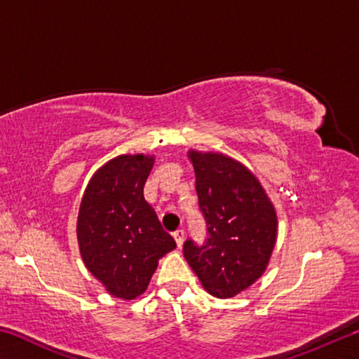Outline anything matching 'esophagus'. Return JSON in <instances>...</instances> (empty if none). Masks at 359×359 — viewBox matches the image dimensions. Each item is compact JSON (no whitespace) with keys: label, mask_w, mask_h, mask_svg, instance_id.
<instances>
[{"label":"esophagus","mask_w":359,"mask_h":359,"mask_svg":"<svg viewBox=\"0 0 359 359\" xmlns=\"http://www.w3.org/2000/svg\"><path fill=\"white\" fill-rule=\"evenodd\" d=\"M172 236H174L175 242H177V247H182V244H184V239H185V231L184 229H177Z\"/></svg>","instance_id":"obj_1"}]
</instances>
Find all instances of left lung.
I'll use <instances>...</instances> for the list:
<instances>
[{
  "mask_svg": "<svg viewBox=\"0 0 359 359\" xmlns=\"http://www.w3.org/2000/svg\"><path fill=\"white\" fill-rule=\"evenodd\" d=\"M208 239L184 244V255L205 291L233 297L263 274L277 238V215L257 177L222 154H188Z\"/></svg>",
  "mask_w": 359,
  "mask_h": 359,
  "instance_id": "obj_1",
  "label": "left lung"
}]
</instances>
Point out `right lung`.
<instances>
[{"mask_svg":"<svg viewBox=\"0 0 359 359\" xmlns=\"http://www.w3.org/2000/svg\"><path fill=\"white\" fill-rule=\"evenodd\" d=\"M154 156L120 155L90 180L77 218L87 269L112 296L135 299L147 290L163 255L175 248L144 199Z\"/></svg>","mask_w":359,"mask_h":359,"instance_id":"1","label":"right lung"}]
</instances>
